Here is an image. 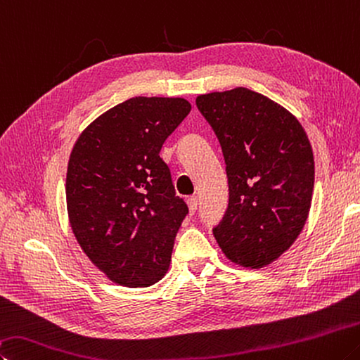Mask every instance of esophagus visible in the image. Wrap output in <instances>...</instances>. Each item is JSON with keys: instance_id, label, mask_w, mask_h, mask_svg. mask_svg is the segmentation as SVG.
I'll return each instance as SVG.
<instances>
[{"instance_id": "obj_1", "label": "esophagus", "mask_w": 360, "mask_h": 360, "mask_svg": "<svg viewBox=\"0 0 360 360\" xmlns=\"http://www.w3.org/2000/svg\"><path fill=\"white\" fill-rule=\"evenodd\" d=\"M187 205H188V209H191V212H195L198 207V198L192 195V197L187 198Z\"/></svg>"}]
</instances>
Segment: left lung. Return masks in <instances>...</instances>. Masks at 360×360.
<instances>
[{
  "label": "left lung",
  "instance_id": "obj_1",
  "mask_svg": "<svg viewBox=\"0 0 360 360\" xmlns=\"http://www.w3.org/2000/svg\"><path fill=\"white\" fill-rule=\"evenodd\" d=\"M197 107L226 163L230 201L214 238L233 263L259 269L288 250L309 217V136L288 110L247 88L198 96Z\"/></svg>",
  "mask_w": 360,
  "mask_h": 360
}]
</instances>
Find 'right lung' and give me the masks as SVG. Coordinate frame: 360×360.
Masks as SVG:
<instances>
[{
  "instance_id": "obj_1",
  "label": "right lung",
  "mask_w": 360,
  "mask_h": 360,
  "mask_svg": "<svg viewBox=\"0 0 360 360\" xmlns=\"http://www.w3.org/2000/svg\"><path fill=\"white\" fill-rule=\"evenodd\" d=\"M191 108L181 97H132L91 122L72 149V231L115 283L151 286L168 271L188 207L176 197L160 149Z\"/></svg>"
}]
</instances>
